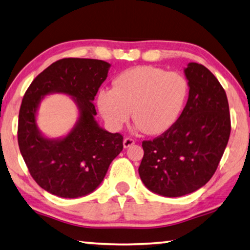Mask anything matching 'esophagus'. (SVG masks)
<instances>
[{"label": "esophagus", "mask_w": 250, "mask_h": 250, "mask_svg": "<svg viewBox=\"0 0 250 250\" xmlns=\"http://www.w3.org/2000/svg\"><path fill=\"white\" fill-rule=\"evenodd\" d=\"M134 145V140L133 139L131 138H125L124 140V147H125V149H128V147H130L131 146Z\"/></svg>", "instance_id": "esophagus-1"}]
</instances>
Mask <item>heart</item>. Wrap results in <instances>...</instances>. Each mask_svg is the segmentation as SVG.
Wrapping results in <instances>:
<instances>
[{
	"label": "heart",
	"instance_id": "obj_1",
	"mask_svg": "<svg viewBox=\"0 0 250 250\" xmlns=\"http://www.w3.org/2000/svg\"><path fill=\"white\" fill-rule=\"evenodd\" d=\"M188 91V82L181 74L140 66L121 73L113 88L101 89L97 104L111 130H120L132 113L135 130L156 135L166 132L179 119Z\"/></svg>",
	"mask_w": 250,
	"mask_h": 250
}]
</instances>
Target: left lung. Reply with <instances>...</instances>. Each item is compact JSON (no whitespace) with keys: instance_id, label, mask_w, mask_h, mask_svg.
<instances>
[{"instance_id":"obj_1","label":"left lung","mask_w":250,"mask_h":250,"mask_svg":"<svg viewBox=\"0 0 250 250\" xmlns=\"http://www.w3.org/2000/svg\"><path fill=\"white\" fill-rule=\"evenodd\" d=\"M188 99L170 129L143 141L139 167L141 181L151 192L179 197L204 186L214 175L230 134L226 92L217 78L197 62L184 68Z\"/></svg>"}]
</instances>
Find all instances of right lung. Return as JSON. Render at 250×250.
<instances>
[{
	"label": "right lung",
	"mask_w": 250,
	"mask_h": 250,
	"mask_svg": "<svg viewBox=\"0 0 250 250\" xmlns=\"http://www.w3.org/2000/svg\"><path fill=\"white\" fill-rule=\"evenodd\" d=\"M99 59L64 58L33 80L24 95L19 115L21 154L37 184L59 197L88 195L104 181L110 163L124 149L122 135L98 125L92 101L110 68ZM69 95L79 109L75 125L64 137L48 138L37 125L43 97Z\"/></svg>",
	"instance_id": "obj_1"
}]
</instances>
